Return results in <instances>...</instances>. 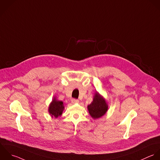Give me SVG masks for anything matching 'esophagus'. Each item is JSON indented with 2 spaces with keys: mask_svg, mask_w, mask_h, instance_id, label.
I'll list each match as a JSON object with an SVG mask.
<instances>
[{
  "mask_svg": "<svg viewBox=\"0 0 160 160\" xmlns=\"http://www.w3.org/2000/svg\"><path fill=\"white\" fill-rule=\"evenodd\" d=\"M79 102L78 100H77V99H72V103H78Z\"/></svg>",
  "mask_w": 160,
  "mask_h": 160,
  "instance_id": "obj_1",
  "label": "esophagus"
}]
</instances>
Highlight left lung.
Returning <instances> with one entry per match:
<instances>
[{"instance_id": "left-lung-1", "label": "left lung", "mask_w": 160, "mask_h": 160, "mask_svg": "<svg viewBox=\"0 0 160 160\" xmlns=\"http://www.w3.org/2000/svg\"><path fill=\"white\" fill-rule=\"evenodd\" d=\"M91 117L95 120L101 118L107 112L108 105L104 97L98 92H95L92 102L87 106Z\"/></svg>"}]
</instances>
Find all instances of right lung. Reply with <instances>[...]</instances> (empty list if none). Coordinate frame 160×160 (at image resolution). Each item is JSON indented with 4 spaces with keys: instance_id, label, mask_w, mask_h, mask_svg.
I'll return each mask as SVG.
<instances>
[{
    "instance_id": "obj_1",
    "label": "right lung",
    "mask_w": 160,
    "mask_h": 160,
    "mask_svg": "<svg viewBox=\"0 0 160 160\" xmlns=\"http://www.w3.org/2000/svg\"><path fill=\"white\" fill-rule=\"evenodd\" d=\"M64 108L65 107L63 102L58 100L57 98L54 97L49 105L48 111L52 118L55 117L57 118L62 115Z\"/></svg>"
}]
</instances>
